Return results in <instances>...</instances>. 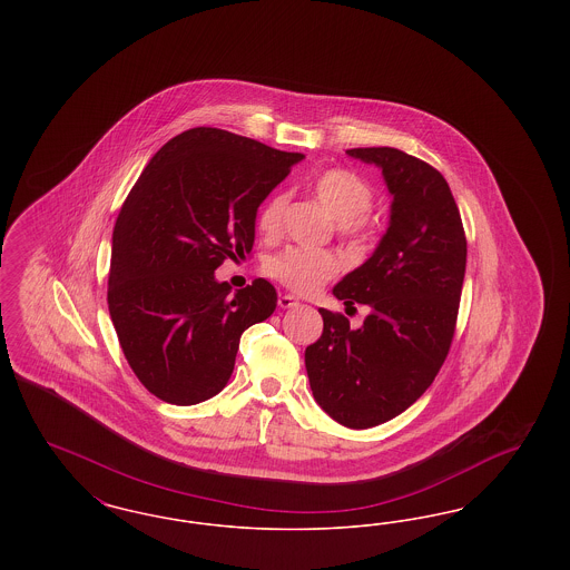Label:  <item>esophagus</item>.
Here are the masks:
<instances>
[{"instance_id":"1","label":"esophagus","mask_w":570,"mask_h":570,"mask_svg":"<svg viewBox=\"0 0 570 570\" xmlns=\"http://www.w3.org/2000/svg\"><path fill=\"white\" fill-rule=\"evenodd\" d=\"M277 303H279L282 309H291V307H297L298 305L297 298L293 297V295H279Z\"/></svg>"}]
</instances>
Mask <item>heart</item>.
Listing matches in <instances>:
<instances>
[{
	"instance_id": "1",
	"label": "heart",
	"mask_w": 570,
	"mask_h": 570,
	"mask_svg": "<svg viewBox=\"0 0 570 570\" xmlns=\"http://www.w3.org/2000/svg\"><path fill=\"white\" fill-rule=\"evenodd\" d=\"M314 196L340 222V233L353 244L365 239V216L374 205V190L348 168H326L312 181ZM286 194H272L258 209V230L273 237L282 228ZM340 269L337 258L326 249L286 247L265 263V272L297 295H312Z\"/></svg>"
}]
</instances>
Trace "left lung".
<instances>
[{
  "instance_id": "1",
  "label": "left lung",
  "mask_w": 570,
  "mask_h": 570,
  "mask_svg": "<svg viewBox=\"0 0 570 570\" xmlns=\"http://www.w3.org/2000/svg\"><path fill=\"white\" fill-rule=\"evenodd\" d=\"M376 164L393 196L374 254L333 295L370 307L363 325L321 309L323 335L305 348L314 400L344 428L367 430L412 406L434 382L455 333L465 235L446 179L395 147L346 151Z\"/></svg>"
}]
</instances>
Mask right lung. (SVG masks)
I'll use <instances>...</instances> for the list:
<instances>
[{"instance_id": "obj_1", "label": "right lung", "mask_w": 570, "mask_h": 570, "mask_svg": "<svg viewBox=\"0 0 570 570\" xmlns=\"http://www.w3.org/2000/svg\"><path fill=\"white\" fill-rule=\"evenodd\" d=\"M303 154L191 128L140 173L112 228L109 312L136 379L166 404L217 395L247 326L277 293L263 277L230 295L216 269L252 252L256 212Z\"/></svg>"}]
</instances>
